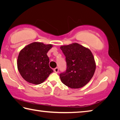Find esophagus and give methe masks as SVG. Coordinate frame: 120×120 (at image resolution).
<instances>
[{
    "instance_id": "1",
    "label": "esophagus",
    "mask_w": 120,
    "mask_h": 120,
    "mask_svg": "<svg viewBox=\"0 0 120 120\" xmlns=\"http://www.w3.org/2000/svg\"><path fill=\"white\" fill-rule=\"evenodd\" d=\"M54 71L56 73H58L59 72V68L58 67H56V68L54 69Z\"/></svg>"
}]
</instances>
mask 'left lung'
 <instances>
[{"mask_svg":"<svg viewBox=\"0 0 120 120\" xmlns=\"http://www.w3.org/2000/svg\"><path fill=\"white\" fill-rule=\"evenodd\" d=\"M66 56L67 69L59 76L63 84L71 88H79L86 85L96 69L92 52L77 43L60 47Z\"/></svg>","mask_w":120,"mask_h":120,"instance_id":"8db88e82","label":"left lung"}]
</instances>
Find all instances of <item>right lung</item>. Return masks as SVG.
<instances>
[{"label": "right lung", "mask_w": 120, "mask_h": 120, "mask_svg": "<svg viewBox=\"0 0 120 120\" xmlns=\"http://www.w3.org/2000/svg\"><path fill=\"white\" fill-rule=\"evenodd\" d=\"M52 44L33 42L20 51L17 58V68L22 77L32 84L43 82L53 71L49 67L48 52Z\"/></svg>", "instance_id": "1"}]
</instances>
